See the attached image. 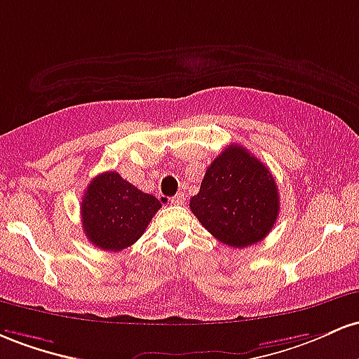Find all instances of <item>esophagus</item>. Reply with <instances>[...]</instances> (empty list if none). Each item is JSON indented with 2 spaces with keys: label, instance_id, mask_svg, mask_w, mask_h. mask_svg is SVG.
Returning a JSON list of instances; mask_svg holds the SVG:
<instances>
[{
  "label": "esophagus",
  "instance_id": "obj_1",
  "mask_svg": "<svg viewBox=\"0 0 359 359\" xmlns=\"http://www.w3.org/2000/svg\"><path fill=\"white\" fill-rule=\"evenodd\" d=\"M171 203H172V205H181V203H184V195H183V193H178V195L172 196Z\"/></svg>",
  "mask_w": 359,
  "mask_h": 359
}]
</instances>
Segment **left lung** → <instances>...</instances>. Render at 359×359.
I'll use <instances>...</instances> for the list:
<instances>
[{
	"label": "left lung",
	"instance_id": "1",
	"mask_svg": "<svg viewBox=\"0 0 359 359\" xmlns=\"http://www.w3.org/2000/svg\"><path fill=\"white\" fill-rule=\"evenodd\" d=\"M278 196L269 169L248 149L231 144L207 168L190 208L220 243L245 248L273 229L280 212Z\"/></svg>",
	"mask_w": 359,
	"mask_h": 359
}]
</instances>
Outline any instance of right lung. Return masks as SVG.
<instances>
[{
	"label": "right lung",
	"mask_w": 359,
	"mask_h": 359,
	"mask_svg": "<svg viewBox=\"0 0 359 359\" xmlns=\"http://www.w3.org/2000/svg\"><path fill=\"white\" fill-rule=\"evenodd\" d=\"M159 208L156 196L140 191L118 172H102L84 191L83 231L96 248L122 251L140 239Z\"/></svg>",
	"instance_id": "obj_1"
}]
</instances>
